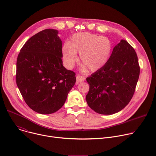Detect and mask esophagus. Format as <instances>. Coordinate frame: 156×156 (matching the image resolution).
Returning <instances> with one entry per match:
<instances>
[{"label": "esophagus", "mask_w": 156, "mask_h": 156, "mask_svg": "<svg viewBox=\"0 0 156 156\" xmlns=\"http://www.w3.org/2000/svg\"><path fill=\"white\" fill-rule=\"evenodd\" d=\"M84 80H85V78L83 76H82L81 75H79L76 76V83L77 84L78 83H81V82H82Z\"/></svg>", "instance_id": "esophagus-1"}]
</instances>
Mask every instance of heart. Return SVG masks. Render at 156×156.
<instances>
[{"label":"heart","instance_id":"1","mask_svg":"<svg viewBox=\"0 0 156 156\" xmlns=\"http://www.w3.org/2000/svg\"><path fill=\"white\" fill-rule=\"evenodd\" d=\"M110 41L101 36L89 33H77L73 34L70 42H65L62 48L64 64L72 69L78 61L90 72L100 70L107 63L112 53Z\"/></svg>","mask_w":156,"mask_h":156}]
</instances>
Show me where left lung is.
<instances>
[{"instance_id":"1","label":"left lung","mask_w":156,"mask_h":156,"mask_svg":"<svg viewBox=\"0 0 156 156\" xmlns=\"http://www.w3.org/2000/svg\"><path fill=\"white\" fill-rule=\"evenodd\" d=\"M140 72L135 49L126 41L121 40L107 63L86 78L90 84L86 96L87 105L100 114L119 112L134 94Z\"/></svg>"}]
</instances>
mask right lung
<instances>
[{
	"label": "right lung",
	"mask_w": 156,
	"mask_h": 156,
	"mask_svg": "<svg viewBox=\"0 0 156 156\" xmlns=\"http://www.w3.org/2000/svg\"><path fill=\"white\" fill-rule=\"evenodd\" d=\"M54 29L30 37L16 61V81L27 104L41 114H50L64 104L76 82L75 73L62 64V42Z\"/></svg>",
	"instance_id": "add662e5"
}]
</instances>
